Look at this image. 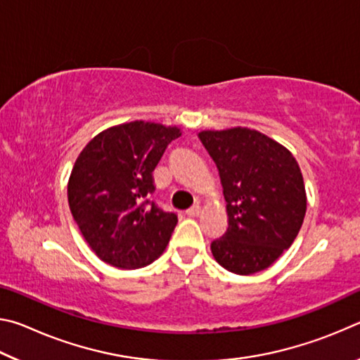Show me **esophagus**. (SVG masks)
<instances>
[{
  "label": "esophagus",
  "instance_id": "34e87169",
  "mask_svg": "<svg viewBox=\"0 0 360 360\" xmlns=\"http://www.w3.org/2000/svg\"><path fill=\"white\" fill-rule=\"evenodd\" d=\"M200 212H202V206L200 205H195V206H192V208H188L187 211H186V214L188 216V217H197Z\"/></svg>",
  "mask_w": 360,
  "mask_h": 360
}]
</instances>
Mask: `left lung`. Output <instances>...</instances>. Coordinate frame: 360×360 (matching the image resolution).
I'll return each instance as SVG.
<instances>
[{
	"label": "left lung",
	"mask_w": 360,
	"mask_h": 360,
	"mask_svg": "<svg viewBox=\"0 0 360 360\" xmlns=\"http://www.w3.org/2000/svg\"><path fill=\"white\" fill-rule=\"evenodd\" d=\"M227 202L225 233L211 243L225 270L252 275L292 246L307 212V191L292 152L248 127L202 130Z\"/></svg>",
	"instance_id": "obj_1"
}]
</instances>
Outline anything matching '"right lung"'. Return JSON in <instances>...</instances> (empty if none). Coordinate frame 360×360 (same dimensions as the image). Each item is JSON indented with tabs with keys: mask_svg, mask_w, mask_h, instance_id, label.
Listing matches in <instances>:
<instances>
[{
	"mask_svg": "<svg viewBox=\"0 0 360 360\" xmlns=\"http://www.w3.org/2000/svg\"><path fill=\"white\" fill-rule=\"evenodd\" d=\"M182 130L133 120L103 130L85 144L68 179V203L79 230L106 264L135 270L160 257L178 224L149 205L152 172Z\"/></svg>",
	"mask_w": 360,
	"mask_h": 360,
	"instance_id": "1",
	"label": "right lung"
}]
</instances>
